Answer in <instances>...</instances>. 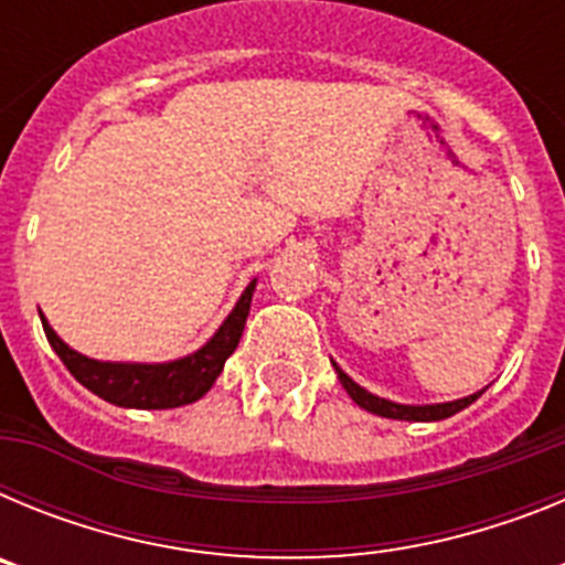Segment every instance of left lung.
<instances>
[{
    "label": "left lung",
    "mask_w": 565,
    "mask_h": 565,
    "mask_svg": "<svg viewBox=\"0 0 565 565\" xmlns=\"http://www.w3.org/2000/svg\"><path fill=\"white\" fill-rule=\"evenodd\" d=\"M337 367V364H333ZM339 373V382H342V387L348 391V396L353 398V402L359 404V407H364L367 413H376V416H384V418H402V422H441V418H450L456 416V413H461L463 407H469V404L476 402L481 393H472V396L467 398H458V402H447V404H396V402H387V398H379L373 396V393H367L364 387H359L356 382H353L348 373H342L337 367Z\"/></svg>",
    "instance_id": "1"
}]
</instances>
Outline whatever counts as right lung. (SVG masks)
Returning <instances> with one entry per match:
<instances>
[{
    "label": "right lung",
    "mask_w": 565,
    "mask_h": 565,
    "mask_svg": "<svg viewBox=\"0 0 565 565\" xmlns=\"http://www.w3.org/2000/svg\"><path fill=\"white\" fill-rule=\"evenodd\" d=\"M257 279L248 282L239 302L228 319L221 326V331L214 333L201 351H194L192 356H183L178 362L163 364H118V362H96L62 342L56 331L47 326V319L42 317L44 337H47L50 348L58 353L73 376L96 393L98 398L118 407H135V411H169V407H181V404H192L201 396H206L214 379L221 376L223 364L232 356L237 348L243 328H246L248 308H252V294Z\"/></svg>",
    "instance_id": "1"
}]
</instances>
